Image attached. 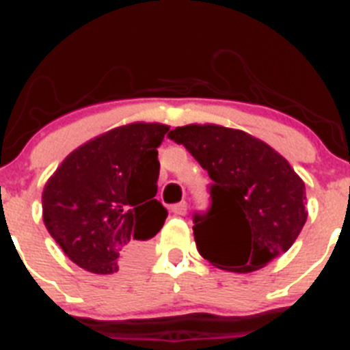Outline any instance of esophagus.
<instances>
[{"label": "esophagus", "instance_id": "34e87169", "mask_svg": "<svg viewBox=\"0 0 350 350\" xmlns=\"http://www.w3.org/2000/svg\"><path fill=\"white\" fill-rule=\"evenodd\" d=\"M170 211H172L174 215L183 217L185 213H187V202L181 201V202H178V204H172V206H170Z\"/></svg>", "mask_w": 350, "mask_h": 350}]
</instances>
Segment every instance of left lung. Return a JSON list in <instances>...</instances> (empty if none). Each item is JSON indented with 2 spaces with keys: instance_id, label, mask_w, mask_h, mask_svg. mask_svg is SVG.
<instances>
[{
  "instance_id": "8db88e82",
  "label": "left lung",
  "mask_w": 350,
  "mask_h": 350,
  "mask_svg": "<svg viewBox=\"0 0 350 350\" xmlns=\"http://www.w3.org/2000/svg\"><path fill=\"white\" fill-rule=\"evenodd\" d=\"M211 178L210 206L193 213L204 260L252 272L292 247L308 219L306 187L280 152L245 131L189 124L167 135Z\"/></svg>"
}]
</instances>
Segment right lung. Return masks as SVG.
<instances>
[{
  "instance_id": "add662e5",
  "label": "right lung",
  "mask_w": 350,
  "mask_h": 350,
  "mask_svg": "<svg viewBox=\"0 0 350 350\" xmlns=\"http://www.w3.org/2000/svg\"><path fill=\"white\" fill-rule=\"evenodd\" d=\"M169 126H120L72 151L44 187V224L70 260L111 274L140 260L167 219L158 199V148Z\"/></svg>"
}]
</instances>
